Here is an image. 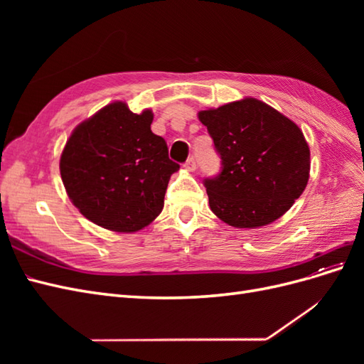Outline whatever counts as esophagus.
I'll use <instances>...</instances> for the list:
<instances>
[{"label":"esophagus","instance_id":"esophagus-1","mask_svg":"<svg viewBox=\"0 0 364 364\" xmlns=\"http://www.w3.org/2000/svg\"><path fill=\"white\" fill-rule=\"evenodd\" d=\"M183 167L188 171H194L196 170V159L193 156L188 158V159H186V162L183 164Z\"/></svg>","mask_w":364,"mask_h":364}]
</instances>
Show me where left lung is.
Returning a JSON list of instances; mask_svg holds the SVG:
<instances>
[{
	"label": "left lung",
	"instance_id": "left-lung-1",
	"mask_svg": "<svg viewBox=\"0 0 364 364\" xmlns=\"http://www.w3.org/2000/svg\"><path fill=\"white\" fill-rule=\"evenodd\" d=\"M222 159L203 181L211 211L234 228H259L284 215L310 178L302 130L257 98L199 112Z\"/></svg>",
	"mask_w": 364,
	"mask_h": 364
}]
</instances>
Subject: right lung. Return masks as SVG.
Listing matches in <instances>:
<instances>
[{"instance_id": "obj_1", "label": "right lung", "mask_w": 364, "mask_h": 364, "mask_svg": "<svg viewBox=\"0 0 364 364\" xmlns=\"http://www.w3.org/2000/svg\"><path fill=\"white\" fill-rule=\"evenodd\" d=\"M150 109L139 115L123 102L100 109L77 126L60 156V176L74 206L92 223L136 232L164 208L179 164L167 142L151 132Z\"/></svg>"}]
</instances>
